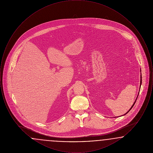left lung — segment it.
<instances>
[{"label":"left lung","instance_id":"left-lung-1","mask_svg":"<svg viewBox=\"0 0 153 153\" xmlns=\"http://www.w3.org/2000/svg\"><path fill=\"white\" fill-rule=\"evenodd\" d=\"M140 72H141V70H140ZM141 84H142V76H140V86H141ZM136 100H135V102H134V104H133V105H132V107H131V108H130V110H129V111H128V112H127V113H126V114H124V115H126V114H127V113H128V112H129V111H130V110H131V108H132V107H133V106H134V104H135V102H136Z\"/></svg>","mask_w":153,"mask_h":153}]
</instances>
